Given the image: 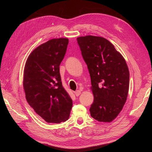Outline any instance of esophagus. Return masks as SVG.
<instances>
[{"instance_id":"obj_1","label":"esophagus","mask_w":152,"mask_h":152,"mask_svg":"<svg viewBox=\"0 0 152 152\" xmlns=\"http://www.w3.org/2000/svg\"><path fill=\"white\" fill-rule=\"evenodd\" d=\"M75 96H79L80 94H81V91H80V90H77V91H76L75 92Z\"/></svg>"}]
</instances>
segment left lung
<instances>
[{
    "label": "left lung",
    "mask_w": 152,
    "mask_h": 152,
    "mask_svg": "<svg viewBox=\"0 0 152 152\" xmlns=\"http://www.w3.org/2000/svg\"><path fill=\"white\" fill-rule=\"evenodd\" d=\"M77 40L91 77L94 95L91 115L99 122H112L127 97L129 72L126 60L103 37L87 35Z\"/></svg>",
    "instance_id": "8db88e82"
}]
</instances>
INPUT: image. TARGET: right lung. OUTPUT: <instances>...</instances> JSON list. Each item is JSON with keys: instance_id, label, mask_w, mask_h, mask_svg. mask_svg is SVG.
Segmentation results:
<instances>
[{"instance_id": "right-lung-1", "label": "right lung", "mask_w": 152, "mask_h": 152, "mask_svg": "<svg viewBox=\"0 0 152 152\" xmlns=\"http://www.w3.org/2000/svg\"><path fill=\"white\" fill-rule=\"evenodd\" d=\"M68 44L66 38L48 40L31 52L25 66L27 102L48 123L67 121L72 107V99L63 88L59 73Z\"/></svg>"}]
</instances>
